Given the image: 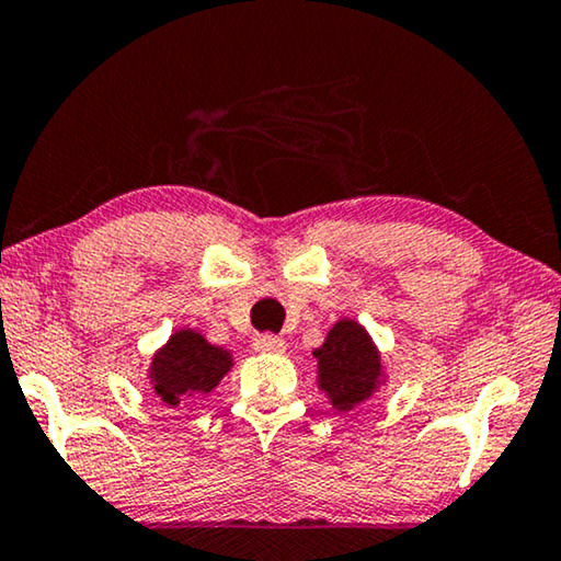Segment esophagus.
Masks as SVG:
<instances>
[{
  "instance_id": "34e87169",
  "label": "esophagus",
  "mask_w": 561,
  "mask_h": 561,
  "mask_svg": "<svg viewBox=\"0 0 561 561\" xmlns=\"http://www.w3.org/2000/svg\"><path fill=\"white\" fill-rule=\"evenodd\" d=\"M254 350L256 352H270V354H282L284 350H287V344H284V340L277 334H260V336H254Z\"/></svg>"
}]
</instances>
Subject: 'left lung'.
Here are the masks:
<instances>
[{
	"label": "left lung",
	"mask_w": 561,
	"mask_h": 561,
	"mask_svg": "<svg viewBox=\"0 0 561 561\" xmlns=\"http://www.w3.org/2000/svg\"><path fill=\"white\" fill-rule=\"evenodd\" d=\"M319 362V387L340 412H350L375 394L381 381L379 352L369 334L352 319H342L314 350Z\"/></svg>",
	"instance_id": "8db88e82"
}]
</instances>
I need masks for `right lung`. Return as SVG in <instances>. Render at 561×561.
<instances>
[{"label":"right lung","mask_w":561,"mask_h":561,"mask_svg":"<svg viewBox=\"0 0 561 561\" xmlns=\"http://www.w3.org/2000/svg\"><path fill=\"white\" fill-rule=\"evenodd\" d=\"M229 367L232 357L227 350L209 344L199 332L182 329L154 354L149 377L167 404H180V399L209 394Z\"/></svg>","instance_id":"right-lung-1"}]
</instances>
